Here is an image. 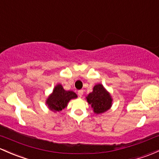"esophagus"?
I'll list each match as a JSON object with an SVG mask.
<instances>
[{
    "instance_id": "esophagus-1",
    "label": "esophagus",
    "mask_w": 159,
    "mask_h": 159,
    "mask_svg": "<svg viewBox=\"0 0 159 159\" xmlns=\"http://www.w3.org/2000/svg\"><path fill=\"white\" fill-rule=\"evenodd\" d=\"M83 93H84V91H83V90H80V91H78V96L80 97V98H81V97H82Z\"/></svg>"
}]
</instances>
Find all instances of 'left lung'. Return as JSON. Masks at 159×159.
Returning a JSON list of instances; mask_svg holds the SVG:
<instances>
[{
  "mask_svg": "<svg viewBox=\"0 0 159 159\" xmlns=\"http://www.w3.org/2000/svg\"><path fill=\"white\" fill-rule=\"evenodd\" d=\"M86 100L96 114L105 113L113 104V98L110 92L101 84L94 85L93 91L86 97Z\"/></svg>",
  "mask_w": 159,
  "mask_h": 159,
  "instance_id": "1",
  "label": "left lung"
}]
</instances>
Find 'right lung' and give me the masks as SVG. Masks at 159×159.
I'll use <instances>...</instances> for the list:
<instances>
[{
	"label": "right lung",
	"instance_id": "1",
	"mask_svg": "<svg viewBox=\"0 0 159 159\" xmlns=\"http://www.w3.org/2000/svg\"><path fill=\"white\" fill-rule=\"evenodd\" d=\"M78 98V95L72 91H66L62 85L58 84L55 86L52 92L46 101L48 108L54 113L59 112L68 106L71 100Z\"/></svg>",
	"mask_w": 159,
	"mask_h": 159
}]
</instances>
